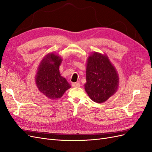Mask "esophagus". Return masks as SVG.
I'll return each instance as SVG.
<instances>
[{"label":"esophagus","mask_w":152,"mask_h":152,"mask_svg":"<svg viewBox=\"0 0 152 152\" xmlns=\"http://www.w3.org/2000/svg\"><path fill=\"white\" fill-rule=\"evenodd\" d=\"M72 86L73 87H80V84L79 83H76V82H75V83H72Z\"/></svg>","instance_id":"obj_1"}]
</instances>
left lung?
<instances>
[{"label": "left lung", "mask_w": 152, "mask_h": 152, "mask_svg": "<svg viewBox=\"0 0 152 152\" xmlns=\"http://www.w3.org/2000/svg\"><path fill=\"white\" fill-rule=\"evenodd\" d=\"M119 84L116 69L107 55L94 52L87 59L85 90L94 102H106L116 93Z\"/></svg>", "instance_id": "8db88e82"}]
</instances>
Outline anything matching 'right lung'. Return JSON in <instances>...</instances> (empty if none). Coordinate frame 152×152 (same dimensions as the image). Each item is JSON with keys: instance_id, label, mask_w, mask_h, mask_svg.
Here are the masks:
<instances>
[{"instance_id": "obj_1", "label": "right lung", "mask_w": 152, "mask_h": 152, "mask_svg": "<svg viewBox=\"0 0 152 152\" xmlns=\"http://www.w3.org/2000/svg\"><path fill=\"white\" fill-rule=\"evenodd\" d=\"M62 59L54 53L47 54L41 61L35 76L39 90L48 98H60L71 86L59 73Z\"/></svg>"}]
</instances>
